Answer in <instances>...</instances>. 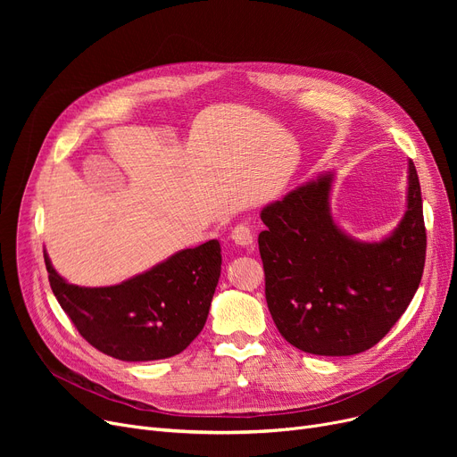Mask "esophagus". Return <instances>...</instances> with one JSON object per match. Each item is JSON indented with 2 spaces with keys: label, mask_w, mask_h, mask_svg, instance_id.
Masks as SVG:
<instances>
[{
  "label": "esophagus",
  "mask_w": 457,
  "mask_h": 457,
  "mask_svg": "<svg viewBox=\"0 0 457 457\" xmlns=\"http://www.w3.org/2000/svg\"><path fill=\"white\" fill-rule=\"evenodd\" d=\"M233 243L238 246H252L253 245V231L246 224H237L231 231Z\"/></svg>",
  "instance_id": "1"
}]
</instances>
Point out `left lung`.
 Segmentation results:
<instances>
[{
	"mask_svg": "<svg viewBox=\"0 0 457 457\" xmlns=\"http://www.w3.org/2000/svg\"><path fill=\"white\" fill-rule=\"evenodd\" d=\"M407 209L379 243L333 222V174H320L261 211L265 296L276 328L302 352L353 355L378 345L413 300L424 270L426 228L410 161Z\"/></svg>",
	"mask_w": 457,
	"mask_h": 457,
	"instance_id": "1",
	"label": "left lung"
}]
</instances>
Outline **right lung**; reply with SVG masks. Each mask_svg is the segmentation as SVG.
<instances>
[{
	"instance_id": "add662e5",
	"label": "right lung",
	"mask_w": 457,
	"mask_h": 457,
	"mask_svg": "<svg viewBox=\"0 0 457 457\" xmlns=\"http://www.w3.org/2000/svg\"><path fill=\"white\" fill-rule=\"evenodd\" d=\"M44 261L57 302L87 343L122 361H155L178 355L204 329L222 255L212 238L111 287L71 285L46 252Z\"/></svg>"
}]
</instances>
